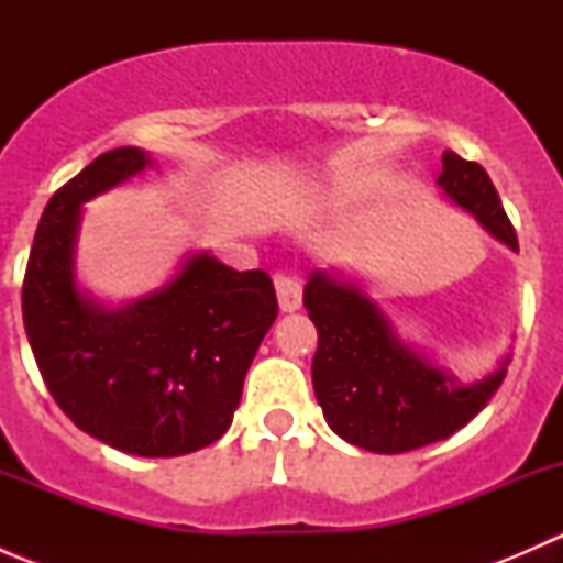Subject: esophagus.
<instances>
[{"instance_id":"1","label":"esophagus","mask_w":563,"mask_h":563,"mask_svg":"<svg viewBox=\"0 0 563 563\" xmlns=\"http://www.w3.org/2000/svg\"><path fill=\"white\" fill-rule=\"evenodd\" d=\"M275 291L277 302H280L283 313H294L302 305V283L294 275H286V272H277L275 275Z\"/></svg>"}]
</instances>
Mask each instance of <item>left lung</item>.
<instances>
[{"instance_id": "1", "label": "left lung", "mask_w": 563, "mask_h": 563, "mask_svg": "<svg viewBox=\"0 0 563 563\" xmlns=\"http://www.w3.org/2000/svg\"><path fill=\"white\" fill-rule=\"evenodd\" d=\"M439 185L496 240L518 250L490 176L455 152L441 157ZM305 308L318 329L313 389L329 428L349 444L400 455L450 439L468 424L507 376V362L476 384H457L397 340L382 310L356 286L313 272Z\"/></svg>"}]
</instances>
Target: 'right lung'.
<instances>
[{
    "mask_svg": "<svg viewBox=\"0 0 563 563\" xmlns=\"http://www.w3.org/2000/svg\"><path fill=\"white\" fill-rule=\"evenodd\" d=\"M146 166L135 146L111 150L51 196L21 310L40 376L76 428L128 455L176 457L229 430L277 297L264 269L236 272L198 253L128 308L84 299L73 280L81 203Z\"/></svg>",
    "mask_w": 563,
    "mask_h": 563,
    "instance_id": "1",
    "label": "right lung"
}]
</instances>
